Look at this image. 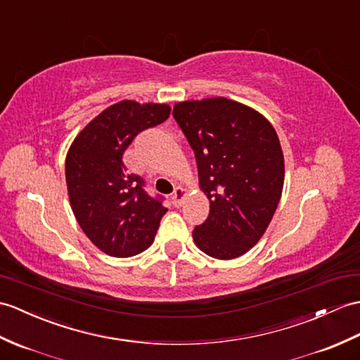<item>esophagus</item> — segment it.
I'll return each instance as SVG.
<instances>
[{
  "instance_id": "1",
  "label": "esophagus",
  "mask_w": 360,
  "mask_h": 360,
  "mask_svg": "<svg viewBox=\"0 0 360 360\" xmlns=\"http://www.w3.org/2000/svg\"><path fill=\"white\" fill-rule=\"evenodd\" d=\"M186 195H187V190H186V188H182V187H176V188H174L173 196H172L174 207H181V205H182L184 198H186Z\"/></svg>"
}]
</instances>
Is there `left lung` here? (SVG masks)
<instances>
[{"label":"left lung","instance_id":"obj_1","mask_svg":"<svg viewBox=\"0 0 360 360\" xmlns=\"http://www.w3.org/2000/svg\"><path fill=\"white\" fill-rule=\"evenodd\" d=\"M173 118L195 152L199 184L210 200L193 239L208 256L229 261L257 244L283 187L281 142L261 113L227 98L184 101Z\"/></svg>","mask_w":360,"mask_h":360}]
</instances>
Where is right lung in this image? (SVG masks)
I'll return each instance as SVG.
<instances>
[{
  "instance_id": "right-lung-1",
  "label": "right lung",
  "mask_w": 360,
  "mask_h": 360,
  "mask_svg": "<svg viewBox=\"0 0 360 360\" xmlns=\"http://www.w3.org/2000/svg\"><path fill=\"white\" fill-rule=\"evenodd\" d=\"M167 104L121 101L98 115L75 138L65 158V182L75 218L108 256L130 257L152 245L167 208L146 181L129 174L122 155L138 133L170 116Z\"/></svg>"
}]
</instances>
